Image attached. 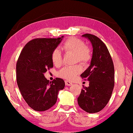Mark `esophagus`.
I'll return each mask as SVG.
<instances>
[{
    "label": "esophagus",
    "instance_id": "34e87169",
    "mask_svg": "<svg viewBox=\"0 0 133 133\" xmlns=\"http://www.w3.org/2000/svg\"><path fill=\"white\" fill-rule=\"evenodd\" d=\"M65 85H66V86H71V85H72V83L70 81H65Z\"/></svg>",
    "mask_w": 133,
    "mask_h": 133
}]
</instances>
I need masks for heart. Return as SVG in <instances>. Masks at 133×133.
Masks as SVG:
<instances>
[{"label":"heart","mask_w":133,"mask_h":133,"mask_svg":"<svg viewBox=\"0 0 133 133\" xmlns=\"http://www.w3.org/2000/svg\"><path fill=\"white\" fill-rule=\"evenodd\" d=\"M63 49L66 52L75 53V62H80L83 64H87L91 60V50L87 46H85L83 41L75 37H71L64 43ZM51 59L55 65H60L62 63V56L58 48L53 50L51 54ZM82 68L80 65L74 66H65L60 69L58 72L59 77L68 80H72L77 75L80 74Z\"/></svg>","instance_id":"heart-1"}]
</instances>
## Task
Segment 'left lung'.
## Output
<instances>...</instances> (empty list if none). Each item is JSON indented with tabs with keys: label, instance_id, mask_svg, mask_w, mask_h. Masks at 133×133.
I'll return each instance as SVG.
<instances>
[{
	"label": "left lung",
	"instance_id": "8db88e82",
	"mask_svg": "<svg viewBox=\"0 0 133 133\" xmlns=\"http://www.w3.org/2000/svg\"><path fill=\"white\" fill-rule=\"evenodd\" d=\"M93 47L90 66L81 75L89 81V86H83L77 98L79 106L88 113H97L107 105L114 87V65L106 44L98 37L87 33Z\"/></svg>",
	"mask_w": 133,
	"mask_h": 133
}]
</instances>
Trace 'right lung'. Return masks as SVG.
I'll list each match as a JSON object with an SVG mask.
<instances>
[{
	"mask_svg": "<svg viewBox=\"0 0 133 133\" xmlns=\"http://www.w3.org/2000/svg\"><path fill=\"white\" fill-rule=\"evenodd\" d=\"M63 36L57 38H37L23 47L16 64V79L20 92L28 106L37 111L48 110L56 104L65 82L56 78L50 82L44 76L53 68L51 54Z\"/></svg>",
	"mask_w": 133,
	"mask_h": 133,
	"instance_id": "obj_1",
	"label": "right lung"
}]
</instances>
